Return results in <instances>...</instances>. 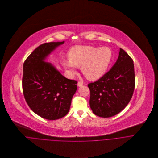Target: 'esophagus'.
<instances>
[{"label":"esophagus","mask_w":158,"mask_h":158,"mask_svg":"<svg viewBox=\"0 0 158 158\" xmlns=\"http://www.w3.org/2000/svg\"><path fill=\"white\" fill-rule=\"evenodd\" d=\"M82 85H83V82H82L79 81V82H77V86H78V87H81V86H82Z\"/></svg>","instance_id":"1"}]
</instances>
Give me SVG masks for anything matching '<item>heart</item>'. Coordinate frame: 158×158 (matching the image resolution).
Segmentation results:
<instances>
[{
	"label": "heart",
	"instance_id": "1",
	"mask_svg": "<svg viewBox=\"0 0 158 158\" xmlns=\"http://www.w3.org/2000/svg\"><path fill=\"white\" fill-rule=\"evenodd\" d=\"M68 58L69 61H64L63 64L70 76H74L76 68L81 67L85 77L93 81L107 71L112 60V51L108 47L76 46L69 51Z\"/></svg>",
	"mask_w": 158,
	"mask_h": 158
}]
</instances>
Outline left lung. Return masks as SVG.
Here are the masks:
<instances>
[{
	"mask_svg": "<svg viewBox=\"0 0 158 158\" xmlns=\"http://www.w3.org/2000/svg\"><path fill=\"white\" fill-rule=\"evenodd\" d=\"M135 76L133 61L122 48L118 58L100 79L88 84L90 107L100 117H113L123 110L130 101L135 89Z\"/></svg>",
	"mask_w": 158,
	"mask_h": 158,
	"instance_id": "1",
	"label": "left lung"
}]
</instances>
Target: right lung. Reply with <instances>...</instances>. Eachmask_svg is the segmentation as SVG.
Masks as SVG:
<instances>
[{"instance_id":"right-lung-1","label":"right lung","mask_w":158,"mask_h":158,"mask_svg":"<svg viewBox=\"0 0 158 158\" xmlns=\"http://www.w3.org/2000/svg\"><path fill=\"white\" fill-rule=\"evenodd\" d=\"M63 42H49L38 46L23 63L22 89L31 110L41 117L54 120L69 112L77 82L64 77L46 57Z\"/></svg>"}]
</instances>
